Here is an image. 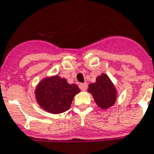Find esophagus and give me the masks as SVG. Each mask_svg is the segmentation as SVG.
Listing matches in <instances>:
<instances>
[{"instance_id":"1","label":"esophagus","mask_w":154,"mask_h":154,"mask_svg":"<svg viewBox=\"0 0 154 154\" xmlns=\"http://www.w3.org/2000/svg\"><path fill=\"white\" fill-rule=\"evenodd\" d=\"M79 88L82 90V91H86L87 88H88V84L86 83L84 84H79Z\"/></svg>"}]
</instances>
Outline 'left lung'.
Wrapping results in <instances>:
<instances>
[{"mask_svg": "<svg viewBox=\"0 0 154 154\" xmlns=\"http://www.w3.org/2000/svg\"><path fill=\"white\" fill-rule=\"evenodd\" d=\"M88 92L92 95L97 105L104 109L111 107L118 97L116 88L109 76L104 73L97 77L95 83L88 85Z\"/></svg>", "mask_w": 154, "mask_h": 154, "instance_id": "8db88e82", "label": "left lung"}]
</instances>
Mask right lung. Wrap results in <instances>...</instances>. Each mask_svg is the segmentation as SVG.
Listing matches in <instances>:
<instances>
[{"label":"right lung","instance_id":"1","mask_svg":"<svg viewBox=\"0 0 154 154\" xmlns=\"http://www.w3.org/2000/svg\"><path fill=\"white\" fill-rule=\"evenodd\" d=\"M80 92L75 84H70L59 75L46 77L37 84L35 90L39 106L51 114H61L70 109L74 97Z\"/></svg>","mask_w":154,"mask_h":154}]
</instances>
